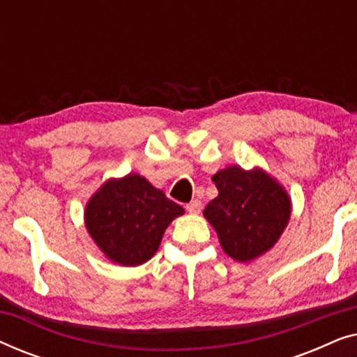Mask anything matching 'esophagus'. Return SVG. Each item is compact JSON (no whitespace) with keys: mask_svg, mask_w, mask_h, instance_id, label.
I'll return each mask as SVG.
<instances>
[{"mask_svg":"<svg viewBox=\"0 0 357 357\" xmlns=\"http://www.w3.org/2000/svg\"><path fill=\"white\" fill-rule=\"evenodd\" d=\"M187 211L190 214H198L202 211V202H199V199H193V202H190L187 204Z\"/></svg>","mask_w":357,"mask_h":357,"instance_id":"34e87169","label":"esophagus"}]
</instances>
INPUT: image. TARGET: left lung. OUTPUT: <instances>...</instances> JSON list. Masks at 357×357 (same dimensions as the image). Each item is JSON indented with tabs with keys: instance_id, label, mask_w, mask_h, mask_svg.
I'll list each match as a JSON object with an SVG mask.
<instances>
[{
	"instance_id": "8db88e82",
	"label": "left lung",
	"mask_w": 357,
	"mask_h": 357,
	"mask_svg": "<svg viewBox=\"0 0 357 357\" xmlns=\"http://www.w3.org/2000/svg\"><path fill=\"white\" fill-rule=\"evenodd\" d=\"M213 182L219 193L203 214L222 250L247 263L273 248L291 218V198L282 185L265 170L238 165L219 170Z\"/></svg>"
}]
</instances>
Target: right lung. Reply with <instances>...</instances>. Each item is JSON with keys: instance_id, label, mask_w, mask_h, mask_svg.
I'll return each instance as SVG.
<instances>
[{"instance_id": "right-lung-1", "label": "right lung", "mask_w": 357, "mask_h": 357, "mask_svg": "<svg viewBox=\"0 0 357 357\" xmlns=\"http://www.w3.org/2000/svg\"><path fill=\"white\" fill-rule=\"evenodd\" d=\"M185 209L138 174L110 178L86 204V229L110 261L143 265L153 258L169 224Z\"/></svg>"}]
</instances>
